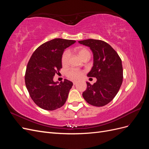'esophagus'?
Here are the masks:
<instances>
[{
  "mask_svg": "<svg viewBox=\"0 0 149 149\" xmlns=\"http://www.w3.org/2000/svg\"><path fill=\"white\" fill-rule=\"evenodd\" d=\"M73 84H74V85H75V84H77L78 81H73Z\"/></svg>",
  "mask_w": 149,
  "mask_h": 149,
  "instance_id": "obj_1",
  "label": "esophagus"
}]
</instances>
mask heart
<instances>
[{
	"instance_id": "obj_1",
	"label": "heart",
	"mask_w": 149,
	"mask_h": 149,
	"mask_svg": "<svg viewBox=\"0 0 149 149\" xmlns=\"http://www.w3.org/2000/svg\"><path fill=\"white\" fill-rule=\"evenodd\" d=\"M77 52L79 56L82 58V59H84L86 58H89L91 56V54H90L89 51L87 48L84 47H79L77 48ZM70 52L69 50H66L63 53L61 56V64L63 65H66L68 63L69 59L70 57ZM83 74V72L79 70L78 69L73 68H71L66 71V75L68 78H69L71 79H78Z\"/></svg>"
}]
</instances>
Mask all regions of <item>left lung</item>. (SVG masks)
Returning a JSON list of instances; mask_svg holds the SVG:
<instances>
[{
  "instance_id": "obj_1",
  "label": "left lung",
  "mask_w": 149,
  "mask_h": 149,
  "mask_svg": "<svg viewBox=\"0 0 149 149\" xmlns=\"http://www.w3.org/2000/svg\"><path fill=\"white\" fill-rule=\"evenodd\" d=\"M78 42L92 50L93 66L88 76L97 79L93 85L86 83L87 89L83 93V97L92 106H105L114 98L123 83L120 58L110 45L102 40L88 39Z\"/></svg>"
}]
</instances>
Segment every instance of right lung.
<instances>
[{
  "instance_id": "1",
  "label": "right lung",
  "mask_w": 149,
  "mask_h": 149,
  "mask_svg": "<svg viewBox=\"0 0 149 149\" xmlns=\"http://www.w3.org/2000/svg\"><path fill=\"white\" fill-rule=\"evenodd\" d=\"M74 40L53 39L35 49L26 66L25 81L31 100L43 109L53 111L65 104L73 83L53 81L62 68L61 56Z\"/></svg>"
}]
</instances>
